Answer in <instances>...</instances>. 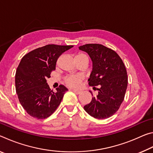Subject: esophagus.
I'll list each match as a JSON object with an SVG mask.
<instances>
[{"instance_id": "1", "label": "esophagus", "mask_w": 153, "mask_h": 153, "mask_svg": "<svg viewBox=\"0 0 153 153\" xmlns=\"http://www.w3.org/2000/svg\"><path fill=\"white\" fill-rule=\"evenodd\" d=\"M72 91H73L74 92H75V93H76V94H81V93H82V91H81V90H72Z\"/></svg>"}]
</instances>
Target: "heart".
I'll return each instance as SVG.
<instances>
[{
    "mask_svg": "<svg viewBox=\"0 0 153 153\" xmlns=\"http://www.w3.org/2000/svg\"><path fill=\"white\" fill-rule=\"evenodd\" d=\"M75 59H86L88 61H89V58L86 54L84 53H79L75 56ZM83 77L80 76H67L65 79V82L67 86L69 87L76 88H78L80 85Z\"/></svg>",
    "mask_w": 153,
    "mask_h": 153,
    "instance_id": "obj_1",
    "label": "heart"
}]
</instances>
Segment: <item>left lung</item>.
<instances>
[{
	"instance_id": "left-lung-1",
	"label": "left lung",
	"mask_w": 153,
	"mask_h": 153,
	"mask_svg": "<svg viewBox=\"0 0 153 153\" xmlns=\"http://www.w3.org/2000/svg\"><path fill=\"white\" fill-rule=\"evenodd\" d=\"M79 49L88 54L92 61L89 86H99L98 95L84 106V110L98 120L110 117L118 111L125 97L128 86L125 65L115 51L102 45L87 44Z\"/></svg>"
}]
</instances>
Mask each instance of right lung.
Segmentation results:
<instances>
[{"label":"right lung","instance_id":"add662e5","mask_svg":"<svg viewBox=\"0 0 153 153\" xmlns=\"http://www.w3.org/2000/svg\"><path fill=\"white\" fill-rule=\"evenodd\" d=\"M74 46L48 45L26 54L15 74V89L21 105L30 116L45 119L55 112L68 89L63 85L51 90L46 82L62 53Z\"/></svg>","mask_w":153,"mask_h":153}]
</instances>
